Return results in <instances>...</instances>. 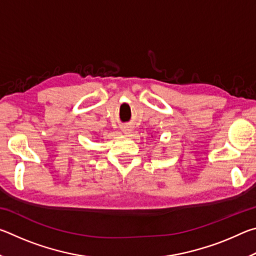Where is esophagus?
<instances>
[{"mask_svg": "<svg viewBox=\"0 0 256 256\" xmlns=\"http://www.w3.org/2000/svg\"><path fill=\"white\" fill-rule=\"evenodd\" d=\"M123 132H124L125 134H128V136H130V134L132 133L131 126H124V128H123Z\"/></svg>", "mask_w": 256, "mask_h": 256, "instance_id": "obj_1", "label": "esophagus"}]
</instances>
